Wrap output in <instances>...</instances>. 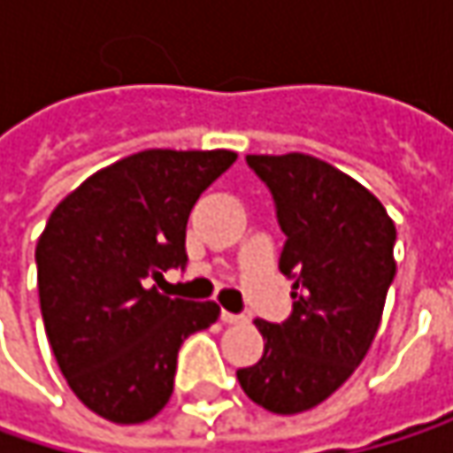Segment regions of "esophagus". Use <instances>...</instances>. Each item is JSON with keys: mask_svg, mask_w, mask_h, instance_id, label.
<instances>
[{"mask_svg": "<svg viewBox=\"0 0 453 453\" xmlns=\"http://www.w3.org/2000/svg\"><path fill=\"white\" fill-rule=\"evenodd\" d=\"M220 319H223L226 325H241V322H246V317L243 315H233V312H226V310H223Z\"/></svg>", "mask_w": 453, "mask_h": 453, "instance_id": "obj_1", "label": "esophagus"}]
</instances>
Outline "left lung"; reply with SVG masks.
Returning <instances> with one entry per match:
<instances>
[{"mask_svg":"<svg viewBox=\"0 0 453 453\" xmlns=\"http://www.w3.org/2000/svg\"><path fill=\"white\" fill-rule=\"evenodd\" d=\"M286 233L280 273L294 280L286 322L254 319L257 365L238 370L243 394L275 414H299L335 394L362 365L396 275V226L354 178L310 154H249Z\"/></svg>","mask_w":453,"mask_h":453,"instance_id":"1","label":"left lung"}]
</instances>
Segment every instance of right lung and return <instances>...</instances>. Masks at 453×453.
I'll return each mask as SVG.
<instances>
[{
  "instance_id": "1",
  "label": "right lung",
  "mask_w": 453,
  "mask_h": 453,
  "mask_svg": "<svg viewBox=\"0 0 453 453\" xmlns=\"http://www.w3.org/2000/svg\"><path fill=\"white\" fill-rule=\"evenodd\" d=\"M235 151L146 149L67 194L36 243L46 338L73 394L118 425L170 402L178 349L220 307L159 294L186 267V223Z\"/></svg>"
}]
</instances>
